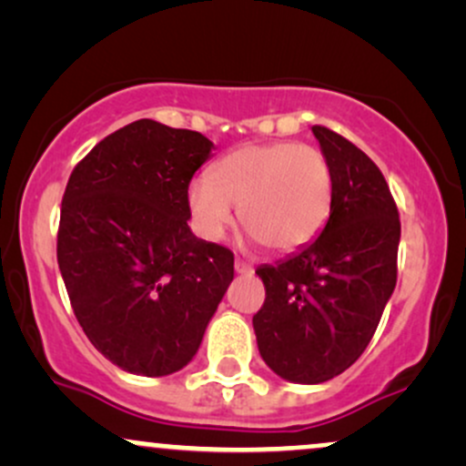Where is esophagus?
I'll list each match as a JSON object with an SVG mask.
<instances>
[{
  "label": "esophagus",
  "mask_w": 466,
  "mask_h": 466,
  "mask_svg": "<svg viewBox=\"0 0 466 466\" xmlns=\"http://www.w3.org/2000/svg\"><path fill=\"white\" fill-rule=\"evenodd\" d=\"M234 269H237V274H251V265H248V263H243V260H234Z\"/></svg>",
  "instance_id": "obj_1"
}]
</instances>
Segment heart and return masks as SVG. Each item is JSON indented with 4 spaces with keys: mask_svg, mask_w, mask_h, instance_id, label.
I'll return each instance as SVG.
<instances>
[{
    "mask_svg": "<svg viewBox=\"0 0 466 466\" xmlns=\"http://www.w3.org/2000/svg\"><path fill=\"white\" fill-rule=\"evenodd\" d=\"M335 179L329 157L293 140L243 144L212 166L210 179H195L188 206L208 238L238 221L251 238L276 254H291L322 234L333 210Z\"/></svg>",
    "mask_w": 466,
    "mask_h": 466,
    "instance_id": "heart-1",
    "label": "heart"
}]
</instances>
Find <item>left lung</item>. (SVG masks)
I'll list each match as a JSON object with an SVG mask.
<instances>
[{
  "instance_id": "1",
  "label": "left lung",
  "mask_w": 466,
  "mask_h": 466,
  "mask_svg": "<svg viewBox=\"0 0 466 466\" xmlns=\"http://www.w3.org/2000/svg\"><path fill=\"white\" fill-rule=\"evenodd\" d=\"M333 168L329 223L311 245L256 269L265 302L254 315L260 357L278 377L322 383L370 344L397 285L400 221L379 166L339 133L315 125Z\"/></svg>"
}]
</instances>
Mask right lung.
I'll return each instance as SVG.
<instances>
[{"label":"right lung","mask_w":466,"mask_h":466,"mask_svg":"<svg viewBox=\"0 0 466 466\" xmlns=\"http://www.w3.org/2000/svg\"><path fill=\"white\" fill-rule=\"evenodd\" d=\"M215 144L136 120L74 166L56 258L74 315L122 370L164 377L188 363L234 278V254L190 232L188 186Z\"/></svg>","instance_id":"obj_1"}]
</instances>
